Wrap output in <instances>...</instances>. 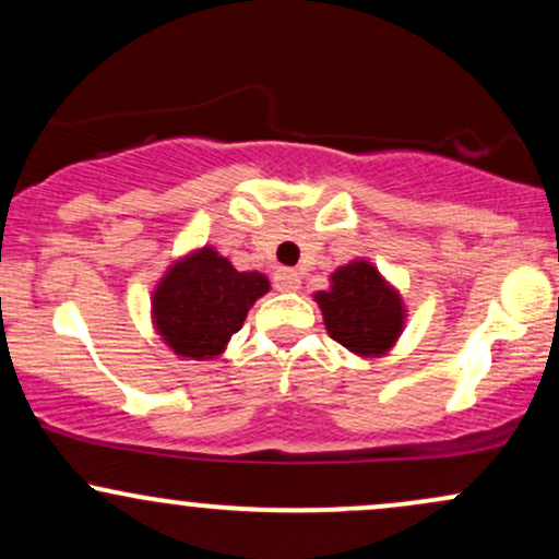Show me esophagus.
<instances>
[{
  "instance_id": "1",
  "label": "esophagus",
  "mask_w": 559,
  "mask_h": 559,
  "mask_svg": "<svg viewBox=\"0 0 559 559\" xmlns=\"http://www.w3.org/2000/svg\"><path fill=\"white\" fill-rule=\"evenodd\" d=\"M273 284L278 292H297L299 288V273L292 271V267H281L273 275Z\"/></svg>"
}]
</instances>
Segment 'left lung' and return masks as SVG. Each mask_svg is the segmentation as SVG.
I'll return each instance as SVG.
<instances>
[{
  "label": "left lung",
  "mask_w": 559,
  "mask_h": 559,
  "mask_svg": "<svg viewBox=\"0 0 559 559\" xmlns=\"http://www.w3.org/2000/svg\"><path fill=\"white\" fill-rule=\"evenodd\" d=\"M325 331L357 357H383L404 331V301L368 260L331 273V288L316 292Z\"/></svg>",
  "instance_id": "left-lung-1"
}]
</instances>
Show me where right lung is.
Segmentation results:
<instances>
[{"label": "right lung", "mask_w": 559, "mask_h": 559, "mask_svg": "<svg viewBox=\"0 0 559 559\" xmlns=\"http://www.w3.org/2000/svg\"><path fill=\"white\" fill-rule=\"evenodd\" d=\"M271 281L258 271H236L213 247L183 254L152 294V323L178 357L215 360L243 325L249 307Z\"/></svg>", "instance_id": "right-lung-1"}]
</instances>
